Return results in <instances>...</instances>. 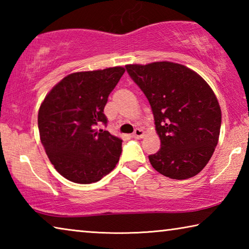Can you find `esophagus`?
Masks as SVG:
<instances>
[{"label": "esophagus", "instance_id": "obj_1", "mask_svg": "<svg viewBox=\"0 0 249 249\" xmlns=\"http://www.w3.org/2000/svg\"><path fill=\"white\" fill-rule=\"evenodd\" d=\"M132 136L134 138H142V136H144V130H142V128H136L134 130Z\"/></svg>", "mask_w": 249, "mask_h": 249}]
</instances>
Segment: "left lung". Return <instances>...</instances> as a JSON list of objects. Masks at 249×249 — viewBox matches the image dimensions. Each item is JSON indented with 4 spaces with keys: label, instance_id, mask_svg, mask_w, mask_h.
Here are the masks:
<instances>
[{
    "label": "left lung",
    "instance_id": "left-lung-1",
    "mask_svg": "<svg viewBox=\"0 0 249 249\" xmlns=\"http://www.w3.org/2000/svg\"><path fill=\"white\" fill-rule=\"evenodd\" d=\"M125 67L148 100L161 142L158 153L148 156L151 166L170 179L196 176L220 136L222 113L213 90L196 71L175 62Z\"/></svg>",
    "mask_w": 249,
    "mask_h": 249
}]
</instances>
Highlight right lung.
Returning a JSON list of instances; mask_svg holds the SVG:
<instances>
[{
  "label": "right lung",
  "mask_w": 249,
  "mask_h": 249,
  "mask_svg": "<svg viewBox=\"0 0 249 249\" xmlns=\"http://www.w3.org/2000/svg\"><path fill=\"white\" fill-rule=\"evenodd\" d=\"M124 72L113 67L71 73L40 105L41 144L54 169L74 183L96 182L119 162L123 141L98 127L107 123L103 109Z\"/></svg>",
  "instance_id": "add662e5"
}]
</instances>
